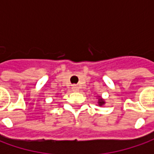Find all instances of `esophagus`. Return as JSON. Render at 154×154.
Instances as JSON below:
<instances>
[{
    "label": "esophagus",
    "instance_id": "obj_1",
    "mask_svg": "<svg viewBox=\"0 0 154 154\" xmlns=\"http://www.w3.org/2000/svg\"><path fill=\"white\" fill-rule=\"evenodd\" d=\"M72 89H73L74 91H75V92H77V91H79V86H76V85H73V86H72Z\"/></svg>",
    "mask_w": 154,
    "mask_h": 154
}]
</instances>
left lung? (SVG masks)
<instances>
[{
    "label": "left lung",
    "mask_w": 154,
    "mask_h": 154,
    "mask_svg": "<svg viewBox=\"0 0 154 154\" xmlns=\"http://www.w3.org/2000/svg\"><path fill=\"white\" fill-rule=\"evenodd\" d=\"M97 98H98V104L99 106H103V104L105 103V101H104V99L103 98H101L100 96H97Z\"/></svg>",
    "instance_id": "left-lung-1"
}]
</instances>
